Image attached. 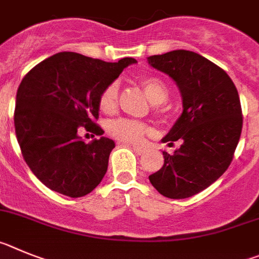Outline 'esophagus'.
I'll list each match as a JSON object with an SVG mask.
<instances>
[{
	"instance_id": "esophagus-1",
	"label": "esophagus",
	"mask_w": 259,
	"mask_h": 259,
	"mask_svg": "<svg viewBox=\"0 0 259 259\" xmlns=\"http://www.w3.org/2000/svg\"><path fill=\"white\" fill-rule=\"evenodd\" d=\"M132 148L133 150L135 151V152L138 153V155H143L144 152H146V148H144V147H142V146H132Z\"/></svg>"
}]
</instances>
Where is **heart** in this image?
<instances>
[{"instance_id": "b5f03b06", "label": "heart", "mask_w": 259, "mask_h": 259, "mask_svg": "<svg viewBox=\"0 0 259 259\" xmlns=\"http://www.w3.org/2000/svg\"><path fill=\"white\" fill-rule=\"evenodd\" d=\"M147 97L153 104L164 103L167 98V88L161 78L155 76H146L141 78ZM118 83L111 82L104 88L99 97V108L104 113H112L117 108ZM147 126L141 121L132 118H118L108 125V133L116 139L127 143H139L143 139Z\"/></svg>"}]
</instances>
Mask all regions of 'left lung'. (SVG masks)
<instances>
[{
	"label": "left lung",
	"instance_id": "left-lung-1",
	"mask_svg": "<svg viewBox=\"0 0 259 259\" xmlns=\"http://www.w3.org/2000/svg\"><path fill=\"white\" fill-rule=\"evenodd\" d=\"M167 74L182 94L183 111L162 142L183 143L148 178L169 199H187L220 178L239 143L243 115L239 93L227 73L197 53L174 50L147 58Z\"/></svg>",
	"mask_w": 259,
	"mask_h": 259
}]
</instances>
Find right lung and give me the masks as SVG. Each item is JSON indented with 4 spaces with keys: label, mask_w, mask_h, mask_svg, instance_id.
Wrapping results in <instances>:
<instances>
[{
    "label": "right lung",
    "mask_w": 259,
    "mask_h": 259,
    "mask_svg": "<svg viewBox=\"0 0 259 259\" xmlns=\"http://www.w3.org/2000/svg\"><path fill=\"white\" fill-rule=\"evenodd\" d=\"M135 63L133 58L108 63L64 51L25 74L16 93V138L27 165L46 187L81 197L101 183L115 142L101 137L85 143L80 130L103 134L94 124L99 97Z\"/></svg>",
    "instance_id": "1"
}]
</instances>
